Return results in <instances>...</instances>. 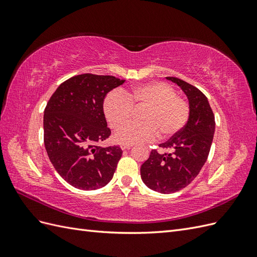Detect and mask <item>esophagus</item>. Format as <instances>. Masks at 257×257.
I'll list each match as a JSON object with an SVG mask.
<instances>
[{
  "instance_id": "obj_1",
  "label": "esophagus",
  "mask_w": 257,
  "mask_h": 257,
  "mask_svg": "<svg viewBox=\"0 0 257 257\" xmlns=\"http://www.w3.org/2000/svg\"><path fill=\"white\" fill-rule=\"evenodd\" d=\"M120 147H121L122 150H128V149H131L132 147H133V145H132V144H121Z\"/></svg>"
}]
</instances>
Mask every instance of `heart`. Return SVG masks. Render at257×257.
Masks as SVG:
<instances>
[{"label": "heart", "instance_id": "b5f03b06", "mask_svg": "<svg viewBox=\"0 0 257 257\" xmlns=\"http://www.w3.org/2000/svg\"><path fill=\"white\" fill-rule=\"evenodd\" d=\"M135 108L146 107L144 122L132 123L115 133L122 144L149 142L177 135L189 120V104L177 96L176 90L165 82H151L131 91L112 92L104 100V113L112 128H121L133 118Z\"/></svg>", "mask_w": 257, "mask_h": 257}]
</instances>
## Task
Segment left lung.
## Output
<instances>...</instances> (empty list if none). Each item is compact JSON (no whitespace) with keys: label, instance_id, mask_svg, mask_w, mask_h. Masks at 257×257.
Returning a JSON list of instances; mask_svg holds the SVG:
<instances>
[{"label":"left lung","instance_id":"obj_1","mask_svg":"<svg viewBox=\"0 0 257 257\" xmlns=\"http://www.w3.org/2000/svg\"><path fill=\"white\" fill-rule=\"evenodd\" d=\"M166 79L175 82L185 93L190 116L177 135L160 145L168 152L152 150L142 165L144 183L162 194L180 191L197 177L207 161L215 130L214 114L204 93L176 77Z\"/></svg>","mask_w":257,"mask_h":257}]
</instances>
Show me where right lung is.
Here are the masks:
<instances>
[{"label": "right lung", "mask_w": 257, "mask_h": 257, "mask_svg": "<svg viewBox=\"0 0 257 257\" xmlns=\"http://www.w3.org/2000/svg\"><path fill=\"white\" fill-rule=\"evenodd\" d=\"M124 81L113 76H74L59 85L45 108L46 151L58 174L76 189L97 190L113 177L121 148L97 144L111 134L104 99Z\"/></svg>", "instance_id": "add662e5"}]
</instances>
